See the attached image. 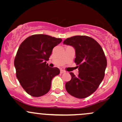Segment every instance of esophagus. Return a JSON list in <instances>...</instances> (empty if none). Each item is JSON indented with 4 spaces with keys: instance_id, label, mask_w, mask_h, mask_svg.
<instances>
[{
    "instance_id": "1",
    "label": "esophagus",
    "mask_w": 122,
    "mask_h": 122,
    "mask_svg": "<svg viewBox=\"0 0 122 122\" xmlns=\"http://www.w3.org/2000/svg\"><path fill=\"white\" fill-rule=\"evenodd\" d=\"M65 71H64V70H62V69H61L60 70V73H65Z\"/></svg>"
}]
</instances>
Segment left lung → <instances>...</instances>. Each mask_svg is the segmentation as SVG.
<instances>
[{
	"label": "left lung",
	"mask_w": 122,
	"mask_h": 122,
	"mask_svg": "<svg viewBox=\"0 0 122 122\" xmlns=\"http://www.w3.org/2000/svg\"><path fill=\"white\" fill-rule=\"evenodd\" d=\"M63 43L75 48V62L79 69L77 76L70 73L72 79L66 82V90L76 98L87 97L96 91L104 79L107 59L103 49L94 39L85 36L68 38Z\"/></svg>",
	"instance_id": "obj_1"
}]
</instances>
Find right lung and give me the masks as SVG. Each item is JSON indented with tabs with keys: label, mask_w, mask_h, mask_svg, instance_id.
I'll return each instance as SVG.
<instances>
[{
	"label": "right lung",
	"mask_w": 122,
	"mask_h": 122,
	"mask_svg": "<svg viewBox=\"0 0 122 122\" xmlns=\"http://www.w3.org/2000/svg\"><path fill=\"white\" fill-rule=\"evenodd\" d=\"M62 41L45 34H35L21 43L14 60L16 77L28 94L40 97L51 88V80L59 75L58 68H50L46 61L53 49Z\"/></svg>",
	"instance_id": "right-lung-1"
}]
</instances>
